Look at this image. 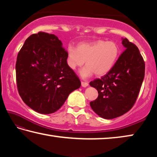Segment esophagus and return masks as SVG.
<instances>
[{"label": "esophagus", "mask_w": 157, "mask_h": 157, "mask_svg": "<svg viewBox=\"0 0 157 157\" xmlns=\"http://www.w3.org/2000/svg\"><path fill=\"white\" fill-rule=\"evenodd\" d=\"M81 84H82V86L83 87H86L89 85V83L86 82H82Z\"/></svg>", "instance_id": "34e87169"}]
</instances>
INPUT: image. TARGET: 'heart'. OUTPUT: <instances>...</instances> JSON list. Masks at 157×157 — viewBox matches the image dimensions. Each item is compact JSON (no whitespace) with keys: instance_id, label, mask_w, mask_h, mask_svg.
Returning a JSON list of instances; mask_svg holds the SVG:
<instances>
[{"instance_id":"b5f03b06","label":"heart","mask_w":157,"mask_h":157,"mask_svg":"<svg viewBox=\"0 0 157 157\" xmlns=\"http://www.w3.org/2000/svg\"><path fill=\"white\" fill-rule=\"evenodd\" d=\"M120 54V48L115 41L97 40L80 43L77 48L69 46L66 63L71 70H75L86 63L79 71L82 78H87L95 73L102 76L109 72Z\"/></svg>"}]
</instances>
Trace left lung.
<instances>
[{"label": "left lung", "instance_id": "left-lung-1", "mask_svg": "<svg viewBox=\"0 0 157 157\" xmlns=\"http://www.w3.org/2000/svg\"><path fill=\"white\" fill-rule=\"evenodd\" d=\"M125 48L109 72L90 85L97 89L98 96L90 102L93 110L105 119L123 115L136 102L145 76V62L136 45L127 38Z\"/></svg>", "mask_w": 157, "mask_h": 157}]
</instances>
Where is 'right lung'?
Wrapping results in <instances>:
<instances>
[{
  "instance_id": "add662e5",
  "label": "right lung",
  "mask_w": 157,
  "mask_h": 157,
  "mask_svg": "<svg viewBox=\"0 0 157 157\" xmlns=\"http://www.w3.org/2000/svg\"><path fill=\"white\" fill-rule=\"evenodd\" d=\"M66 59L67 51L55 34L39 32L26 39L17 55L16 79L18 94L32 109L54 113L80 87Z\"/></svg>"
}]
</instances>
